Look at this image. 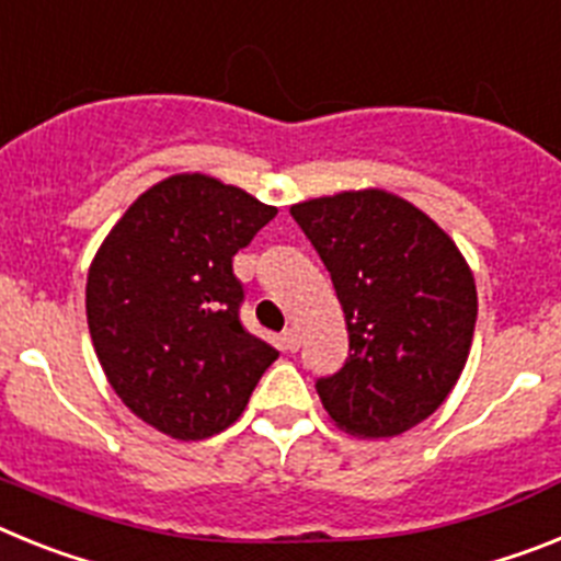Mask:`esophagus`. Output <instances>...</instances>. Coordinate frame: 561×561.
I'll use <instances>...</instances> for the list:
<instances>
[{
    "label": "esophagus",
    "instance_id": "34e87169",
    "mask_svg": "<svg viewBox=\"0 0 561 561\" xmlns=\"http://www.w3.org/2000/svg\"><path fill=\"white\" fill-rule=\"evenodd\" d=\"M282 350H285V353H296V350H299V330L296 328H287L285 333H282Z\"/></svg>",
    "mask_w": 561,
    "mask_h": 561
}]
</instances>
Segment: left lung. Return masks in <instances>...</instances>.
Listing matches in <instances>:
<instances>
[{
	"instance_id": "8db88e82",
	"label": "left lung",
	"mask_w": 561,
	"mask_h": 561,
	"mask_svg": "<svg viewBox=\"0 0 561 561\" xmlns=\"http://www.w3.org/2000/svg\"><path fill=\"white\" fill-rule=\"evenodd\" d=\"M330 271L350 335L347 364L316 389L330 421L378 440L426 421L469 362L477 285L428 214L383 188L290 206Z\"/></svg>"
}]
</instances>
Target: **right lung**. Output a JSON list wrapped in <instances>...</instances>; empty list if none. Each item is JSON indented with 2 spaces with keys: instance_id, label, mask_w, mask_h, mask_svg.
I'll use <instances>...</instances> for the list:
<instances>
[{
  "instance_id": "1",
  "label": "right lung",
  "mask_w": 561,
  "mask_h": 561,
  "mask_svg": "<svg viewBox=\"0 0 561 561\" xmlns=\"http://www.w3.org/2000/svg\"><path fill=\"white\" fill-rule=\"evenodd\" d=\"M276 217L240 186L183 172L126 208L87 274V324L115 396L174 440L220 435L279 358L240 324L233 253Z\"/></svg>"
}]
</instances>
